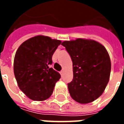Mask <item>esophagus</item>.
Masks as SVG:
<instances>
[{
    "mask_svg": "<svg viewBox=\"0 0 124 124\" xmlns=\"http://www.w3.org/2000/svg\"><path fill=\"white\" fill-rule=\"evenodd\" d=\"M60 73L61 76H63V74H64V71H63V70H61V71L60 72Z\"/></svg>",
    "mask_w": 124,
    "mask_h": 124,
    "instance_id": "1",
    "label": "esophagus"
}]
</instances>
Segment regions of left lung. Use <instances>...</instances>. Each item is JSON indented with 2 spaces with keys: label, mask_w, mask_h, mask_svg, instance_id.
Listing matches in <instances>:
<instances>
[{
  "label": "left lung",
  "mask_w": 124,
  "mask_h": 124,
  "mask_svg": "<svg viewBox=\"0 0 124 124\" xmlns=\"http://www.w3.org/2000/svg\"><path fill=\"white\" fill-rule=\"evenodd\" d=\"M72 60V81L68 84L70 96L80 104L98 98L109 82L111 62L103 45L92 40L78 38L62 43Z\"/></svg>",
  "instance_id": "left-lung-1"
}]
</instances>
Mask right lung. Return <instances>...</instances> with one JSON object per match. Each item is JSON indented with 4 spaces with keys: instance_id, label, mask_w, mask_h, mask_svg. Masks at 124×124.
Segmentation results:
<instances>
[{
    "instance_id": "add662e5",
    "label": "right lung",
    "mask_w": 124,
    "mask_h": 124,
    "mask_svg": "<svg viewBox=\"0 0 124 124\" xmlns=\"http://www.w3.org/2000/svg\"><path fill=\"white\" fill-rule=\"evenodd\" d=\"M61 41L36 36L24 42L14 60V73L18 87L29 98L43 101L51 96L60 74L50 66Z\"/></svg>"
}]
</instances>
